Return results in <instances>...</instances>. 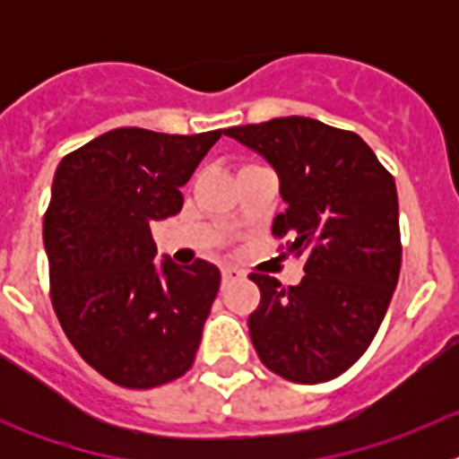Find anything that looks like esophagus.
<instances>
[{
	"instance_id": "34e87169",
	"label": "esophagus",
	"mask_w": 459,
	"mask_h": 459,
	"mask_svg": "<svg viewBox=\"0 0 459 459\" xmlns=\"http://www.w3.org/2000/svg\"><path fill=\"white\" fill-rule=\"evenodd\" d=\"M238 278H243V273L238 269H234V266H225L222 269V285H230V282H234Z\"/></svg>"
}]
</instances>
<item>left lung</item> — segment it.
<instances>
[{"label":"left lung","mask_w":459,"mask_h":459,"mask_svg":"<svg viewBox=\"0 0 459 459\" xmlns=\"http://www.w3.org/2000/svg\"><path fill=\"white\" fill-rule=\"evenodd\" d=\"M225 135L273 165L287 202L273 237H290L287 253L306 257L296 287L250 273L262 294L248 317L255 351L296 384L335 379L366 354L395 291V179L356 133L307 117L234 126Z\"/></svg>","instance_id":"8db88e82"}]
</instances>
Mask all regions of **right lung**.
I'll return each instance as SVG.
<instances>
[{
    "instance_id": "right-lung-1",
    "label": "right lung",
    "mask_w": 459,
    "mask_h": 459,
    "mask_svg": "<svg viewBox=\"0 0 459 459\" xmlns=\"http://www.w3.org/2000/svg\"><path fill=\"white\" fill-rule=\"evenodd\" d=\"M222 131L115 128L62 158L43 218L56 319L78 354L124 388L193 368L221 271L153 262L152 222L179 213L181 186Z\"/></svg>"
}]
</instances>
